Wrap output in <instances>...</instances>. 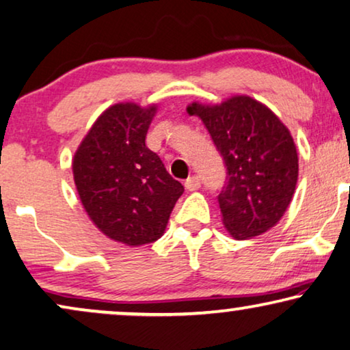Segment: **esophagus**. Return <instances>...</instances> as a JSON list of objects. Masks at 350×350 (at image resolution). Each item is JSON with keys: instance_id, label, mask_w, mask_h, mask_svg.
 Instances as JSON below:
<instances>
[{"instance_id": "esophagus-1", "label": "esophagus", "mask_w": 350, "mask_h": 350, "mask_svg": "<svg viewBox=\"0 0 350 350\" xmlns=\"http://www.w3.org/2000/svg\"><path fill=\"white\" fill-rule=\"evenodd\" d=\"M185 189L187 190H198L200 187H201V179H200V176H190L189 179L185 180Z\"/></svg>"}]
</instances>
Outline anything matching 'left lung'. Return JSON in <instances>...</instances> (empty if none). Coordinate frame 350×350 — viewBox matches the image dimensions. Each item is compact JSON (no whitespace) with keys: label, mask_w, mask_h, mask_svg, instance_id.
<instances>
[{"label":"left lung","mask_w":350,"mask_h":350,"mask_svg":"<svg viewBox=\"0 0 350 350\" xmlns=\"http://www.w3.org/2000/svg\"><path fill=\"white\" fill-rule=\"evenodd\" d=\"M187 112L203 120L225 161L226 180L217 195L225 228L234 239L273 228L298 180V154L288 128L245 95L215 106L191 103Z\"/></svg>","instance_id":"8db88e82"}]
</instances>
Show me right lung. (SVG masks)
<instances>
[{"label": "right lung", "instance_id": "obj_1", "mask_svg": "<svg viewBox=\"0 0 350 350\" xmlns=\"http://www.w3.org/2000/svg\"><path fill=\"white\" fill-rule=\"evenodd\" d=\"M157 107L111 106L93 124L72 160L76 189L92 222L107 238L136 245L165 233L184 185L146 146Z\"/></svg>", "mask_w": 350, "mask_h": 350}]
</instances>
